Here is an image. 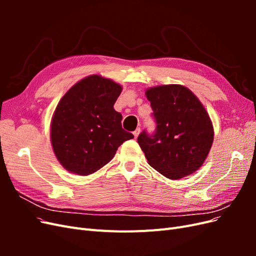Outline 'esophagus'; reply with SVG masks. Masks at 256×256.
I'll use <instances>...</instances> for the list:
<instances>
[{"mask_svg":"<svg viewBox=\"0 0 256 256\" xmlns=\"http://www.w3.org/2000/svg\"><path fill=\"white\" fill-rule=\"evenodd\" d=\"M140 131H141V129L140 128H136L134 131V138H138V136L140 134Z\"/></svg>","mask_w":256,"mask_h":256,"instance_id":"1","label":"esophagus"}]
</instances>
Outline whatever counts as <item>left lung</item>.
I'll list each match as a JSON object with an SVG mask.
<instances>
[{"instance_id": "8db88e82", "label": "left lung", "mask_w": 256, "mask_h": 256, "mask_svg": "<svg viewBox=\"0 0 256 256\" xmlns=\"http://www.w3.org/2000/svg\"><path fill=\"white\" fill-rule=\"evenodd\" d=\"M156 132L143 131L138 143L148 164L170 180H180L200 168L214 142L210 118L198 98L180 84L146 90Z\"/></svg>"}]
</instances>
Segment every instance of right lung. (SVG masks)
Masks as SVG:
<instances>
[{
    "label": "right lung",
    "instance_id": "obj_1",
    "mask_svg": "<svg viewBox=\"0 0 256 256\" xmlns=\"http://www.w3.org/2000/svg\"><path fill=\"white\" fill-rule=\"evenodd\" d=\"M116 82L92 74L76 82L62 97L52 116L53 152L68 172L86 176L113 159L118 147L134 134L122 128L114 110L122 92Z\"/></svg>",
    "mask_w": 256,
    "mask_h": 256
}]
</instances>
